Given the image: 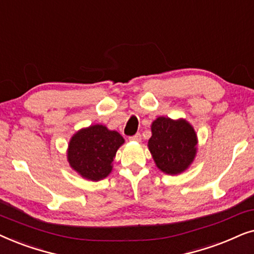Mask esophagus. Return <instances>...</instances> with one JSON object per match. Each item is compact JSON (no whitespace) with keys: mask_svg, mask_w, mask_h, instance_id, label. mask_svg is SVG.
<instances>
[{"mask_svg":"<svg viewBox=\"0 0 254 254\" xmlns=\"http://www.w3.org/2000/svg\"><path fill=\"white\" fill-rule=\"evenodd\" d=\"M130 140H134V141H140L141 140V134L140 133H136L134 136L130 137Z\"/></svg>","mask_w":254,"mask_h":254,"instance_id":"obj_1","label":"esophagus"}]
</instances>
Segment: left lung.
Wrapping results in <instances>:
<instances>
[{
	"label": "left lung",
	"mask_w": 254,
	"mask_h": 254,
	"mask_svg": "<svg viewBox=\"0 0 254 254\" xmlns=\"http://www.w3.org/2000/svg\"><path fill=\"white\" fill-rule=\"evenodd\" d=\"M150 150L157 167L166 174H180L196 155L197 136L186 120L158 117L151 125Z\"/></svg>",
	"instance_id": "1"
}]
</instances>
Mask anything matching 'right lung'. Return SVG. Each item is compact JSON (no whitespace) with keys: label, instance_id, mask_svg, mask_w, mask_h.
Instances as JSON below:
<instances>
[{"label":"right lung","instance_id":"obj_1","mask_svg":"<svg viewBox=\"0 0 254 254\" xmlns=\"http://www.w3.org/2000/svg\"><path fill=\"white\" fill-rule=\"evenodd\" d=\"M123 143V137L117 131L101 124L90 125L70 138L67 159L81 177L99 181L110 174L115 155Z\"/></svg>","mask_w":254,"mask_h":254}]
</instances>
